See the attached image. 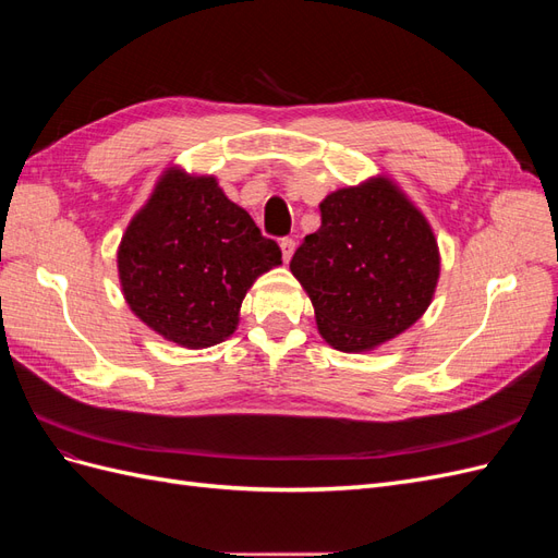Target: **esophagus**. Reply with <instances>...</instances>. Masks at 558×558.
Here are the masks:
<instances>
[{"label": "esophagus", "instance_id": "1", "mask_svg": "<svg viewBox=\"0 0 558 558\" xmlns=\"http://www.w3.org/2000/svg\"><path fill=\"white\" fill-rule=\"evenodd\" d=\"M279 246H281V253H283V263H289V260L293 258V251H295V242H293L291 238H283V240L279 242Z\"/></svg>", "mask_w": 558, "mask_h": 558}]
</instances>
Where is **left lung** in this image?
<instances>
[{
  "instance_id": "8db88e82",
  "label": "left lung",
  "mask_w": 558,
  "mask_h": 558,
  "mask_svg": "<svg viewBox=\"0 0 558 558\" xmlns=\"http://www.w3.org/2000/svg\"><path fill=\"white\" fill-rule=\"evenodd\" d=\"M291 272L314 305L324 340L373 351L412 328L433 302L440 248L428 218L384 174L337 189L318 205Z\"/></svg>"
}]
</instances>
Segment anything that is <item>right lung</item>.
I'll use <instances>...</instances> for the list:
<instances>
[{
  "label": "right lung",
  "instance_id": "add662e5",
  "mask_svg": "<svg viewBox=\"0 0 558 558\" xmlns=\"http://www.w3.org/2000/svg\"><path fill=\"white\" fill-rule=\"evenodd\" d=\"M132 314L167 342L207 349L238 330L246 291L281 265V248L216 177L167 167L116 253Z\"/></svg>",
  "mask_w": 558,
  "mask_h": 558
}]
</instances>
